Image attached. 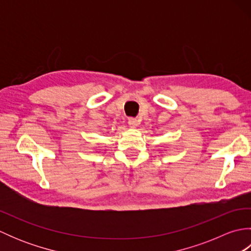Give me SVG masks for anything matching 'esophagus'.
I'll return each instance as SVG.
<instances>
[{"label":"esophagus","instance_id":"obj_1","mask_svg":"<svg viewBox=\"0 0 251 251\" xmlns=\"http://www.w3.org/2000/svg\"><path fill=\"white\" fill-rule=\"evenodd\" d=\"M128 125L131 128H136V127L139 125V121L135 119V117H130V119H128Z\"/></svg>","mask_w":251,"mask_h":251}]
</instances>
